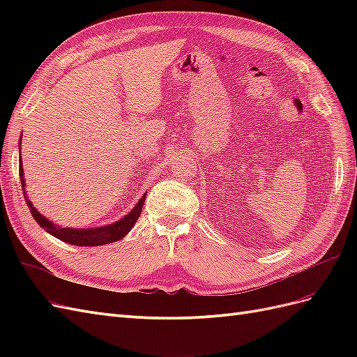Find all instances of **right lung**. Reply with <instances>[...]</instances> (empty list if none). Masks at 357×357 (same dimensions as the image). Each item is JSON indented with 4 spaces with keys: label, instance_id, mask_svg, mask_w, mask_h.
<instances>
[{
    "label": "right lung",
    "instance_id": "add662e5",
    "mask_svg": "<svg viewBox=\"0 0 357 357\" xmlns=\"http://www.w3.org/2000/svg\"><path fill=\"white\" fill-rule=\"evenodd\" d=\"M20 142H22V137H20ZM19 176H20V185H22L26 205L29 207V211L32 214V218L36 219V222L41 226V228H45L46 232H49L53 236H56L58 240L73 244V245H80V247L102 245V244H109V243L122 240L123 236L132 229V226L138 220L139 214H142V210H143L144 201H146V195H147V193H144V195L137 202L135 207L129 211L125 218H122L121 220H117L114 223L100 226V228H86V229L61 228L59 225H53V222H50L47 218H45V215H41L40 211H37V208L32 205L31 199L28 198L26 190H25L22 159H20V162H19Z\"/></svg>",
    "mask_w": 357,
    "mask_h": 357
}]
</instances>
